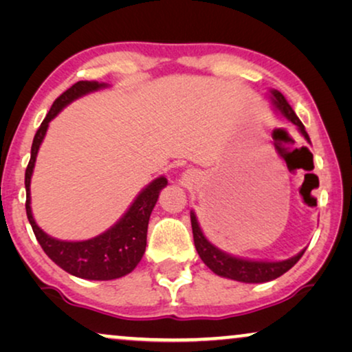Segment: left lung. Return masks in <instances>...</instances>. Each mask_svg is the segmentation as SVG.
Returning <instances> with one entry per match:
<instances>
[{
    "instance_id": "obj_1",
    "label": "left lung",
    "mask_w": 352,
    "mask_h": 352,
    "mask_svg": "<svg viewBox=\"0 0 352 352\" xmlns=\"http://www.w3.org/2000/svg\"><path fill=\"white\" fill-rule=\"evenodd\" d=\"M271 94L274 107H276L288 122H292L298 129H300V133L305 136L307 142H311L309 136H307L305 129V124L300 122V118H298L296 113L293 112V109L290 107V104L287 102V99L283 98V94L278 93L277 89H272ZM190 223L192 232H194V243L201 261H204L214 274H218V276L232 278V280L237 282L263 283L274 280V278L280 277L282 274H285L288 271V269L295 266V264L300 261L302 253H305V250H302V252L298 253L296 256H293L290 259H283V261H253V259L230 256V254L221 252L219 248H216L213 243H210L208 240H206L204 232H201L194 211H190Z\"/></svg>"
}]
</instances>
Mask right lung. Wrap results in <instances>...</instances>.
<instances>
[{
  "label": "right lung",
  "instance_id": "right-lung-1",
  "mask_svg": "<svg viewBox=\"0 0 352 352\" xmlns=\"http://www.w3.org/2000/svg\"><path fill=\"white\" fill-rule=\"evenodd\" d=\"M105 83L98 81H78L70 86L54 100L46 118L38 128L32 144V157L25 170V190H27V218L30 221L33 234L45 250V253L65 272L88 280H112L126 276L141 261L147 245L148 218L158 200L160 190L168 184L166 177H157L136 197L129 210L117 224L112 226L98 237L83 240V242H65L52 239L38 228L30 208V179L35 168L36 153L40 148L50 122L60 112L65 105L74 102L81 96L105 88Z\"/></svg>",
  "mask_w": 352,
  "mask_h": 352
}]
</instances>
